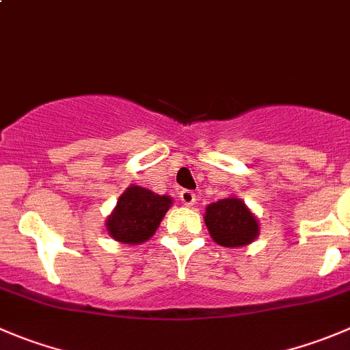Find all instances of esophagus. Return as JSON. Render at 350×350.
Returning a JSON list of instances; mask_svg holds the SVG:
<instances>
[{
    "mask_svg": "<svg viewBox=\"0 0 350 350\" xmlns=\"http://www.w3.org/2000/svg\"><path fill=\"white\" fill-rule=\"evenodd\" d=\"M180 199L185 206H192L196 204V194L192 191H182L180 192Z\"/></svg>",
    "mask_w": 350,
    "mask_h": 350,
    "instance_id": "1",
    "label": "esophagus"
}]
</instances>
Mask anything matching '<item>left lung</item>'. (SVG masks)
I'll return each mask as SVG.
<instances>
[{"label":"left lung","instance_id":"obj_1","mask_svg":"<svg viewBox=\"0 0 350 350\" xmlns=\"http://www.w3.org/2000/svg\"><path fill=\"white\" fill-rule=\"evenodd\" d=\"M204 223L209 235L223 247H242L259 235V223L244 201L219 199L206 208Z\"/></svg>","mask_w":350,"mask_h":350}]
</instances>
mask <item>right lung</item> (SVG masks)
Returning <instances> with one entry per match:
<instances>
[{
	"mask_svg": "<svg viewBox=\"0 0 350 350\" xmlns=\"http://www.w3.org/2000/svg\"><path fill=\"white\" fill-rule=\"evenodd\" d=\"M170 206V196H159L149 189L131 185L120 196L116 208L106 219V230L122 244H142L154 235Z\"/></svg>",
	"mask_w": 350,
	"mask_h": 350,
	"instance_id": "add662e5",
	"label": "right lung"
}]
</instances>
